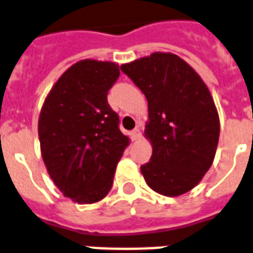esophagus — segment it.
<instances>
[{
	"mask_svg": "<svg viewBox=\"0 0 253 253\" xmlns=\"http://www.w3.org/2000/svg\"><path fill=\"white\" fill-rule=\"evenodd\" d=\"M130 136H132V140H138V138L141 137V132H140V129L136 128L132 130V133H130Z\"/></svg>",
	"mask_w": 253,
	"mask_h": 253,
	"instance_id": "esophagus-1",
	"label": "esophagus"
}]
</instances>
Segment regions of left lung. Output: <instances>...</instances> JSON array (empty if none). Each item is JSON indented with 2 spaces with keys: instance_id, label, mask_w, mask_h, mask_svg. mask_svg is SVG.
I'll list each match as a JSON object with an SVG mask.
<instances>
[{
  "instance_id": "left-lung-1",
  "label": "left lung",
  "mask_w": 253,
  "mask_h": 253,
  "mask_svg": "<svg viewBox=\"0 0 253 253\" xmlns=\"http://www.w3.org/2000/svg\"><path fill=\"white\" fill-rule=\"evenodd\" d=\"M121 70L148 100L145 137L153 152L141 165L145 181L164 196L191 191L211 168L219 142V115L207 85L172 53H153Z\"/></svg>"
}]
</instances>
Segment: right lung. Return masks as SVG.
<instances>
[{"label":"right lung","instance_id":"1","mask_svg":"<svg viewBox=\"0 0 253 253\" xmlns=\"http://www.w3.org/2000/svg\"><path fill=\"white\" fill-rule=\"evenodd\" d=\"M120 76L115 62L83 60L57 80L39 119L41 155L57 188L80 204L108 195L129 138L108 104Z\"/></svg>","mask_w":253,"mask_h":253}]
</instances>
